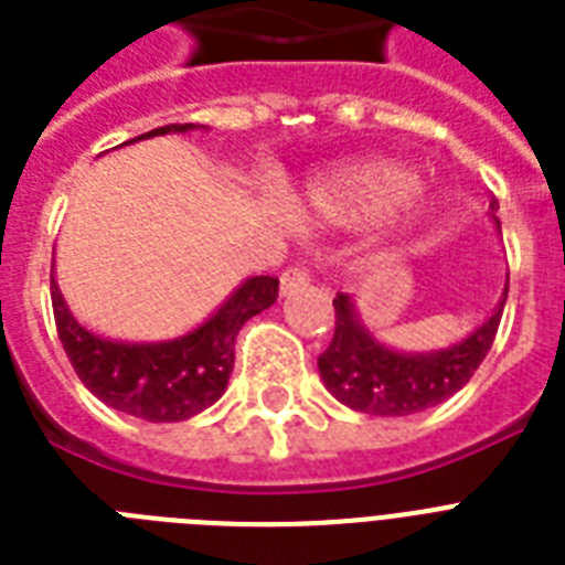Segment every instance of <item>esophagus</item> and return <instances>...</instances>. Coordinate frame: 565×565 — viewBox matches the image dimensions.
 Returning a JSON list of instances; mask_svg holds the SVG:
<instances>
[{
    "label": "esophagus",
    "mask_w": 565,
    "mask_h": 565,
    "mask_svg": "<svg viewBox=\"0 0 565 565\" xmlns=\"http://www.w3.org/2000/svg\"><path fill=\"white\" fill-rule=\"evenodd\" d=\"M310 281V275L305 266H290V269H284L281 273V296H290V292H296L299 287H305V284Z\"/></svg>",
    "instance_id": "1"
}]
</instances>
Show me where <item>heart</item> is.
<instances>
[{
	"label": "heart",
	"mask_w": 565,
	"mask_h": 565,
	"mask_svg": "<svg viewBox=\"0 0 565 565\" xmlns=\"http://www.w3.org/2000/svg\"><path fill=\"white\" fill-rule=\"evenodd\" d=\"M413 181L416 179L407 167L386 158L337 163L301 190L299 216L322 225H354L393 207L398 199L411 193ZM404 211L407 216H419L422 204L408 195Z\"/></svg>",
	"instance_id": "1"
}]
</instances>
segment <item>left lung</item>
Returning a JSON list of instances; mask_svg holds the SVG:
<instances>
[{
    "mask_svg": "<svg viewBox=\"0 0 565 565\" xmlns=\"http://www.w3.org/2000/svg\"><path fill=\"white\" fill-rule=\"evenodd\" d=\"M490 211H499L495 199ZM504 301L508 290L501 292L492 317L483 319L460 343L437 352H398L363 326L349 292H337L334 340L319 358L322 384L340 404L372 416H411L437 407L463 390L483 363L499 331Z\"/></svg>",
    "mask_w": 565,
    "mask_h": 565,
    "instance_id": "left-lung-1",
    "label": "left lung"
}]
</instances>
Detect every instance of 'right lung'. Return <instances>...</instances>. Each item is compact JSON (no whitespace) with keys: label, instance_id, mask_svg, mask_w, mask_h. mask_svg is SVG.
Masks as SVG:
<instances>
[{"label":"right lung","instance_id":"1","mask_svg":"<svg viewBox=\"0 0 565 565\" xmlns=\"http://www.w3.org/2000/svg\"><path fill=\"white\" fill-rule=\"evenodd\" d=\"M199 126H163L128 140L188 135ZM204 128V126H202ZM278 299V278L255 275L239 284L202 326L161 343H126L93 334L73 317L52 275V308L57 337L75 375L99 402L146 422H184L213 402L228 386L234 370L237 331Z\"/></svg>","mask_w":565,"mask_h":565}]
</instances>
